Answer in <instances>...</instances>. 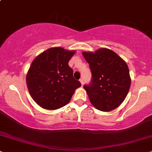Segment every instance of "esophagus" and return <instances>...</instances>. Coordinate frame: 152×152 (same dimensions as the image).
Listing matches in <instances>:
<instances>
[{
    "label": "esophagus",
    "instance_id": "esophagus-1",
    "mask_svg": "<svg viewBox=\"0 0 152 152\" xmlns=\"http://www.w3.org/2000/svg\"><path fill=\"white\" fill-rule=\"evenodd\" d=\"M80 83H81V85L83 86L84 82H83V78H80Z\"/></svg>",
    "mask_w": 152,
    "mask_h": 152
}]
</instances>
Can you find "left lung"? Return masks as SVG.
I'll return each mask as SVG.
<instances>
[{
    "mask_svg": "<svg viewBox=\"0 0 152 152\" xmlns=\"http://www.w3.org/2000/svg\"><path fill=\"white\" fill-rule=\"evenodd\" d=\"M82 54L92 73L91 83L83 86L90 102L102 111L114 110L124 101L129 91L131 79L127 64L107 48Z\"/></svg>",
    "mask_w": 152,
    "mask_h": 152,
    "instance_id": "1",
    "label": "left lung"
}]
</instances>
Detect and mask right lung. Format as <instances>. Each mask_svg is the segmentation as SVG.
<instances>
[{
	"label": "right lung",
	"instance_id": "add662e5",
	"mask_svg": "<svg viewBox=\"0 0 152 152\" xmlns=\"http://www.w3.org/2000/svg\"><path fill=\"white\" fill-rule=\"evenodd\" d=\"M76 51L51 48L38 55L26 74L31 96L42 108L55 110L69 102L75 90L81 86L75 80L69 62Z\"/></svg>",
	"mask_w": 152,
	"mask_h": 152
}]
</instances>
